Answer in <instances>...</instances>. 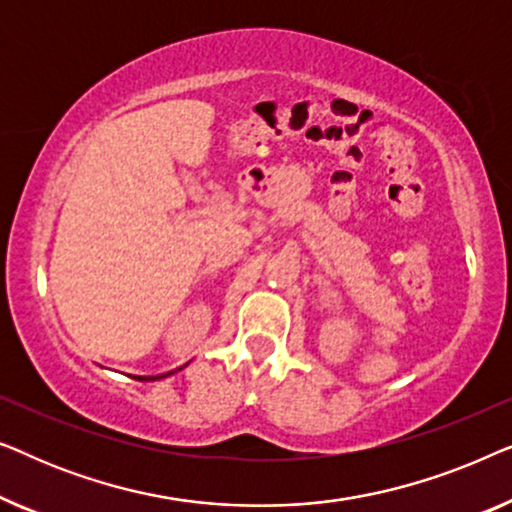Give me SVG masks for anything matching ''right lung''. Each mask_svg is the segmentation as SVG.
Here are the masks:
<instances>
[{
	"mask_svg": "<svg viewBox=\"0 0 512 512\" xmlns=\"http://www.w3.org/2000/svg\"><path fill=\"white\" fill-rule=\"evenodd\" d=\"M167 375H172V373H167ZM160 377H165V375H158V377H135V380H144V382H151V380H160Z\"/></svg>",
	"mask_w": 512,
	"mask_h": 512,
	"instance_id": "right-lung-1",
	"label": "right lung"
}]
</instances>
